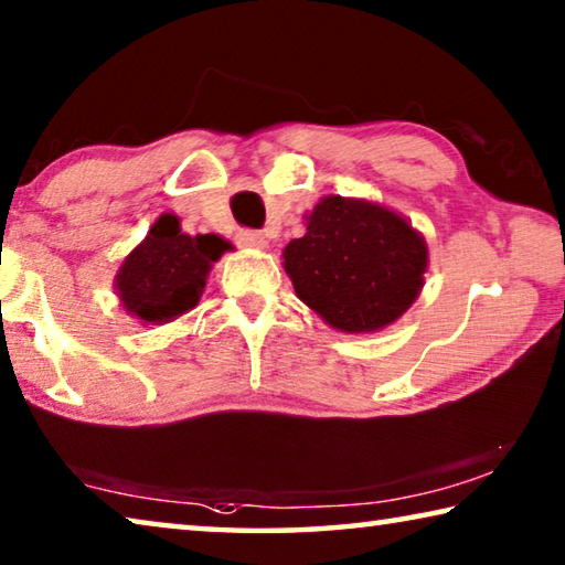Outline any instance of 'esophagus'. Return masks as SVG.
I'll list each match as a JSON object with an SVG mask.
<instances>
[{"mask_svg":"<svg viewBox=\"0 0 565 565\" xmlns=\"http://www.w3.org/2000/svg\"><path fill=\"white\" fill-rule=\"evenodd\" d=\"M238 246L244 248H266V238L258 234V231H250V228H241L236 234Z\"/></svg>","mask_w":565,"mask_h":565,"instance_id":"esophagus-1","label":"esophagus"}]
</instances>
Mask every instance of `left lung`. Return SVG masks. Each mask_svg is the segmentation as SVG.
Here are the masks:
<instances>
[{"mask_svg": "<svg viewBox=\"0 0 565 565\" xmlns=\"http://www.w3.org/2000/svg\"><path fill=\"white\" fill-rule=\"evenodd\" d=\"M299 299L342 331L392 324L423 289L427 246L405 218L382 205L329 195L307 234L284 248Z\"/></svg>", "mask_w": 565, "mask_h": 565, "instance_id": "1", "label": "left lung"}]
</instances>
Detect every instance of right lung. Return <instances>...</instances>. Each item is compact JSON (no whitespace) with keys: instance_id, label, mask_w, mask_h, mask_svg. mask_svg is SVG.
Returning <instances> with one entry per match:
<instances>
[{"instance_id":"obj_1","label":"right lung","mask_w":565,"mask_h":565,"mask_svg":"<svg viewBox=\"0 0 565 565\" xmlns=\"http://www.w3.org/2000/svg\"><path fill=\"white\" fill-rule=\"evenodd\" d=\"M231 248L221 236L181 234L178 218L160 216L118 274L122 307L146 324L185 315L199 303L211 264Z\"/></svg>"}]
</instances>
